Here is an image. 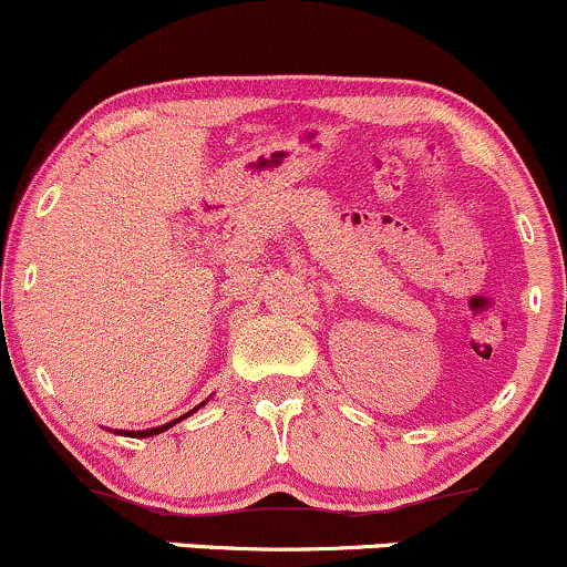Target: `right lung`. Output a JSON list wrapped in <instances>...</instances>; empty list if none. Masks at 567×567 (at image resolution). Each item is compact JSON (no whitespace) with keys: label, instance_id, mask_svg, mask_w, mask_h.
<instances>
[{"label":"right lung","instance_id":"1","mask_svg":"<svg viewBox=\"0 0 567 567\" xmlns=\"http://www.w3.org/2000/svg\"><path fill=\"white\" fill-rule=\"evenodd\" d=\"M185 416H190V414H185ZM179 419H175V422H169V424H164V427H153V430H140V432H126V435H137V437H151V435H158V432H164V430H169L172 424H177Z\"/></svg>","mask_w":567,"mask_h":567}]
</instances>
